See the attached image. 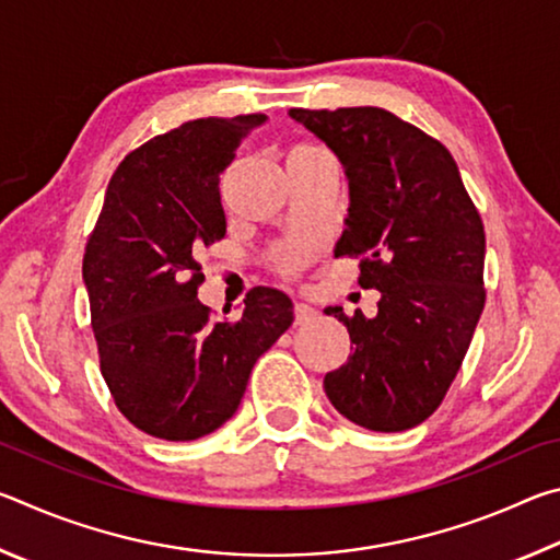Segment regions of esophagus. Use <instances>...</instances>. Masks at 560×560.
<instances>
[{
  "label": "esophagus",
  "instance_id": "1",
  "mask_svg": "<svg viewBox=\"0 0 560 560\" xmlns=\"http://www.w3.org/2000/svg\"><path fill=\"white\" fill-rule=\"evenodd\" d=\"M318 311L306 306V303H293V320H296V326H308L311 320H316Z\"/></svg>",
  "mask_w": 560,
  "mask_h": 560
}]
</instances>
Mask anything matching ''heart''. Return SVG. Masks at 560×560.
<instances>
[{"label": "heart", "instance_id": "1", "mask_svg": "<svg viewBox=\"0 0 560 560\" xmlns=\"http://www.w3.org/2000/svg\"><path fill=\"white\" fill-rule=\"evenodd\" d=\"M311 259V249L303 244H281L271 252V267L277 273L287 279H296L306 269Z\"/></svg>", "mask_w": 560, "mask_h": 560}]
</instances>
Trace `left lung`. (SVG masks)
Segmentation results:
<instances>
[{"label":"left lung","mask_w":560,"mask_h":560,"mask_svg":"<svg viewBox=\"0 0 560 560\" xmlns=\"http://www.w3.org/2000/svg\"><path fill=\"white\" fill-rule=\"evenodd\" d=\"M289 116L346 167L350 207L336 257L360 259L358 283L381 291L377 316L326 314L353 353L326 373L330 405L373 432H402L442 405L485 311V222L440 140L373 106Z\"/></svg>","instance_id":"1"}]
</instances>
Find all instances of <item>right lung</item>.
Listing matches in <instances>:
<instances>
[{"instance_id": "add662e5", "label": "right lung", "mask_w": 560, "mask_h": 560, "mask_svg": "<svg viewBox=\"0 0 560 560\" xmlns=\"http://www.w3.org/2000/svg\"><path fill=\"white\" fill-rule=\"evenodd\" d=\"M261 113L197 118L150 138L113 173L83 254L101 375L130 424L167 442L200 440L240 407L254 363L291 326V299L246 293L242 316L197 299L202 246L226 220L220 177Z\"/></svg>"}]
</instances>
